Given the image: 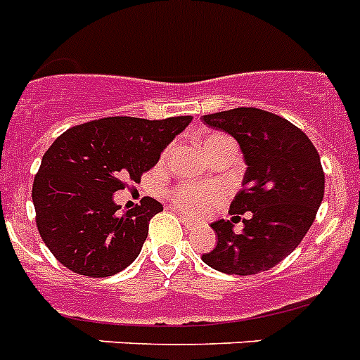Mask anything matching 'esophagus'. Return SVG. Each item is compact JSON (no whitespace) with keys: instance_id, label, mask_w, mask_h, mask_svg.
Listing matches in <instances>:
<instances>
[{"instance_id":"1","label":"esophagus","mask_w":360,"mask_h":360,"mask_svg":"<svg viewBox=\"0 0 360 360\" xmlns=\"http://www.w3.org/2000/svg\"><path fill=\"white\" fill-rule=\"evenodd\" d=\"M183 224H185L186 229H192V227L198 226V224H195V220H192V218H186V216H183Z\"/></svg>"}]
</instances>
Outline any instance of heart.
I'll return each instance as SVG.
<instances>
[{"label":"heart","mask_w":360,"mask_h":360,"mask_svg":"<svg viewBox=\"0 0 360 360\" xmlns=\"http://www.w3.org/2000/svg\"><path fill=\"white\" fill-rule=\"evenodd\" d=\"M221 140H229L224 134H210L209 139L203 142L205 151ZM224 190L216 185H181L175 186L170 192V198L175 205L183 209L188 214H203L214 205H218L224 200Z\"/></svg>","instance_id":"heart-1"}]
</instances>
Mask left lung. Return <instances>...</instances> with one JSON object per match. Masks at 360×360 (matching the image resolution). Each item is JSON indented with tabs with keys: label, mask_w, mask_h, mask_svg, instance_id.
<instances>
[{
	"label": "left lung",
	"mask_w": 360,
	"mask_h": 360,
	"mask_svg": "<svg viewBox=\"0 0 360 360\" xmlns=\"http://www.w3.org/2000/svg\"><path fill=\"white\" fill-rule=\"evenodd\" d=\"M201 120L229 133L248 165L231 201L233 220L210 224L218 244L201 259L231 276L270 270L300 246L316 218L326 185L320 155L302 129L268 110L238 107ZM240 214H247L245 229L236 233L232 224Z\"/></svg>",
	"instance_id": "left-lung-1"
}]
</instances>
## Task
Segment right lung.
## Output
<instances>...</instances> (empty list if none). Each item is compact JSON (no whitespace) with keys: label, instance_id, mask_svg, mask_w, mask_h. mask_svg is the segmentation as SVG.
<instances>
[{"label":"right lung","instance_id":"1","mask_svg":"<svg viewBox=\"0 0 360 360\" xmlns=\"http://www.w3.org/2000/svg\"><path fill=\"white\" fill-rule=\"evenodd\" d=\"M192 116H110L64 131L34 175L37 227L55 259L79 276L109 277L139 257L150 220L162 205L142 198L120 212L114 192L140 181Z\"/></svg>","mask_w":360,"mask_h":360}]
</instances>
